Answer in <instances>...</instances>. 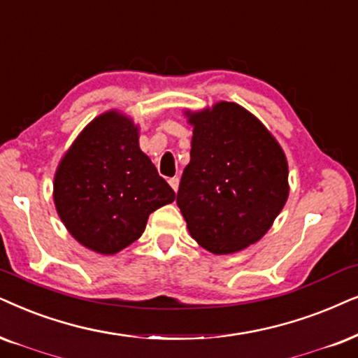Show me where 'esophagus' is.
I'll return each mask as SVG.
<instances>
[{
  "mask_svg": "<svg viewBox=\"0 0 358 358\" xmlns=\"http://www.w3.org/2000/svg\"><path fill=\"white\" fill-rule=\"evenodd\" d=\"M169 183H170V187L173 188V192H178V183H180L178 176H173V178H170Z\"/></svg>",
  "mask_w": 358,
  "mask_h": 358,
  "instance_id": "1",
  "label": "esophagus"
}]
</instances>
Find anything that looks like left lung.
Returning <instances> with one entry per match:
<instances>
[{"mask_svg":"<svg viewBox=\"0 0 358 358\" xmlns=\"http://www.w3.org/2000/svg\"><path fill=\"white\" fill-rule=\"evenodd\" d=\"M187 117L193 125L192 152L176 205L205 250L241 251L268 233L286 205V155L269 130L234 102Z\"/></svg>","mask_w":358,"mask_h":358,"instance_id":"1","label":"left lung"}]
</instances>
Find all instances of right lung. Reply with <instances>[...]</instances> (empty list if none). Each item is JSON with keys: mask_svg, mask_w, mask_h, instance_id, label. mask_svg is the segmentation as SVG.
<instances>
[{"mask_svg": "<svg viewBox=\"0 0 358 358\" xmlns=\"http://www.w3.org/2000/svg\"><path fill=\"white\" fill-rule=\"evenodd\" d=\"M175 200L138 147V127L117 110L85 127L54 176V205L72 236L115 255L142 236L150 213Z\"/></svg>", "mask_w": 358, "mask_h": 358, "instance_id": "obj_1", "label": "right lung"}]
</instances>
